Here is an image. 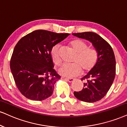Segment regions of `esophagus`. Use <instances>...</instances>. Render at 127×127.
<instances>
[{
    "label": "esophagus",
    "mask_w": 127,
    "mask_h": 127,
    "mask_svg": "<svg viewBox=\"0 0 127 127\" xmlns=\"http://www.w3.org/2000/svg\"><path fill=\"white\" fill-rule=\"evenodd\" d=\"M64 79L65 80H66L67 81H68V82H72L73 81H74V79H73V78H64Z\"/></svg>",
    "instance_id": "1"
}]
</instances>
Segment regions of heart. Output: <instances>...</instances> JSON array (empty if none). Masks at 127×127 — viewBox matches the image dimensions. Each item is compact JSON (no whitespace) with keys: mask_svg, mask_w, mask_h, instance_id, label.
<instances>
[{"mask_svg":"<svg viewBox=\"0 0 127 127\" xmlns=\"http://www.w3.org/2000/svg\"><path fill=\"white\" fill-rule=\"evenodd\" d=\"M70 46L76 53L72 64H64L59 68L60 74L68 77L79 75L81 70L87 73L94 68L98 59V53L94 48H88L86 42L79 39H75L69 42ZM51 57L55 65H59L61 62L60 46L56 45L51 51Z\"/></svg>","mask_w":127,"mask_h":127,"instance_id":"obj_1","label":"heart"}]
</instances>
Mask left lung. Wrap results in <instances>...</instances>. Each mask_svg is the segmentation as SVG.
<instances>
[{
  "label": "left lung",
  "instance_id": "1",
  "mask_svg": "<svg viewBox=\"0 0 127 127\" xmlns=\"http://www.w3.org/2000/svg\"><path fill=\"white\" fill-rule=\"evenodd\" d=\"M72 35L90 41L98 53L95 66L81 78V81H84L82 90L73 93L79 100L94 102L107 94L114 82L116 69L114 51L105 40L94 32H86Z\"/></svg>",
  "mask_w": 127,
  "mask_h": 127
}]
</instances>
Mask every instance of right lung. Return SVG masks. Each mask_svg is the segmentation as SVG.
<instances>
[{"mask_svg":"<svg viewBox=\"0 0 127 127\" xmlns=\"http://www.w3.org/2000/svg\"><path fill=\"white\" fill-rule=\"evenodd\" d=\"M70 34L36 30L19 40L13 49L10 66L18 90L23 96L42 101L51 96L61 76L53 69V46Z\"/></svg>","mask_w":127,"mask_h":127,"instance_id":"obj_1","label":"right lung"}]
</instances>
